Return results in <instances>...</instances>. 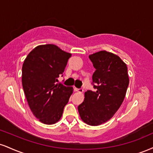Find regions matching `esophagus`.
Masks as SVG:
<instances>
[{
  "mask_svg": "<svg viewBox=\"0 0 153 153\" xmlns=\"http://www.w3.org/2000/svg\"><path fill=\"white\" fill-rule=\"evenodd\" d=\"M73 88H74V91L75 92H79V93H82L83 92V90L82 88H77L76 87H73Z\"/></svg>",
  "mask_w": 153,
  "mask_h": 153,
  "instance_id": "1",
  "label": "esophagus"
}]
</instances>
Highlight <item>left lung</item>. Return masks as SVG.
Segmentation results:
<instances>
[{"instance_id": "left-lung-1", "label": "left lung", "mask_w": 153, "mask_h": 153, "mask_svg": "<svg viewBox=\"0 0 153 153\" xmlns=\"http://www.w3.org/2000/svg\"><path fill=\"white\" fill-rule=\"evenodd\" d=\"M89 58L95 68L92 78L96 91L85 92L78 109L84 123L97 126L112 118L122 105L129 77L126 64L117 55L102 51L90 55Z\"/></svg>"}]
</instances>
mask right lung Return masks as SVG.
<instances>
[{
	"label": "right lung",
	"mask_w": 153,
	"mask_h": 153,
	"mask_svg": "<svg viewBox=\"0 0 153 153\" xmlns=\"http://www.w3.org/2000/svg\"><path fill=\"white\" fill-rule=\"evenodd\" d=\"M71 57L57 45L46 44L35 48L24 60V93L33 114L44 124L59 121L73 93V87L56 83Z\"/></svg>",
	"instance_id": "obj_1"
}]
</instances>
